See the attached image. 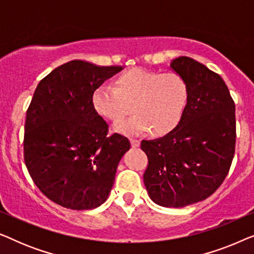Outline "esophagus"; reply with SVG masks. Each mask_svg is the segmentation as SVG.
Returning <instances> with one entry per match:
<instances>
[{"label":"esophagus","mask_w":254,"mask_h":254,"mask_svg":"<svg viewBox=\"0 0 254 254\" xmlns=\"http://www.w3.org/2000/svg\"><path fill=\"white\" fill-rule=\"evenodd\" d=\"M130 144H131V147H133L134 149L135 148H138V147H140V141H138V140H133V138H131Z\"/></svg>","instance_id":"1"}]
</instances>
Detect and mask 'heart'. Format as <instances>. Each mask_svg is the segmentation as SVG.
<instances>
[{
	"instance_id": "heart-1",
	"label": "heart",
	"mask_w": 254,
	"mask_h": 254,
	"mask_svg": "<svg viewBox=\"0 0 254 254\" xmlns=\"http://www.w3.org/2000/svg\"><path fill=\"white\" fill-rule=\"evenodd\" d=\"M189 100V84L182 75L143 68L120 74L114 86L107 83L97 85L91 95L96 112L113 123L126 117L131 109L136 111L114 126L125 135H138L150 128L158 136L171 133L182 123Z\"/></svg>"
}]
</instances>
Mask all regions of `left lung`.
<instances>
[{
  "label": "left lung",
  "mask_w": 254,
  "mask_h": 254,
  "mask_svg": "<svg viewBox=\"0 0 254 254\" xmlns=\"http://www.w3.org/2000/svg\"><path fill=\"white\" fill-rule=\"evenodd\" d=\"M170 69L186 79L189 105L175 130L141 142L149 161L143 182L156 204L182 208L207 199L227 177L235 155L236 107L223 78L204 64L180 57Z\"/></svg>",
  "instance_id": "left-lung-1"
}]
</instances>
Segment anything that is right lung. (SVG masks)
Instances as JSON below:
<instances>
[{
    "mask_svg": "<svg viewBox=\"0 0 254 254\" xmlns=\"http://www.w3.org/2000/svg\"><path fill=\"white\" fill-rule=\"evenodd\" d=\"M124 69L72 60L41 79L27 109L24 162L48 199L72 210L99 207L109 197L129 140L109 135L93 109L97 85Z\"/></svg>",
    "mask_w": 254,
    "mask_h": 254,
    "instance_id": "1",
    "label": "right lung"
}]
</instances>
